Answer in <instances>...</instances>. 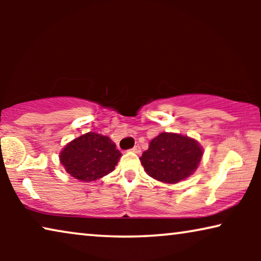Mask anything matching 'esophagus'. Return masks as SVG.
<instances>
[{"mask_svg":"<svg viewBox=\"0 0 261 261\" xmlns=\"http://www.w3.org/2000/svg\"><path fill=\"white\" fill-rule=\"evenodd\" d=\"M130 151L134 152V153H138V154H139V153H141V148H140V146H139V145H135L133 148H130Z\"/></svg>","mask_w":261,"mask_h":261,"instance_id":"34e87169","label":"esophagus"}]
</instances>
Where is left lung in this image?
I'll return each instance as SVG.
<instances>
[{
  "mask_svg": "<svg viewBox=\"0 0 261 261\" xmlns=\"http://www.w3.org/2000/svg\"><path fill=\"white\" fill-rule=\"evenodd\" d=\"M203 151L197 141L172 133H160L142 153L140 162L148 176L164 183H178L194 173Z\"/></svg>",
  "mask_w": 261,
  "mask_h": 261,
  "instance_id": "obj_1",
  "label": "left lung"
}]
</instances>
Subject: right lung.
<instances>
[{
	"label": "right lung",
	"instance_id": "right-lung-1",
	"mask_svg": "<svg viewBox=\"0 0 261 261\" xmlns=\"http://www.w3.org/2000/svg\"><path fill=\"white\" fill-rule=\"evenodd\" d=\"M120 156L109 138L90 132L66 145L60 153V162L76 179L91 181L114 171Z\"/></svg>",
	"mask_w": 261,
	"mask_h": 261
}]
</instances>
